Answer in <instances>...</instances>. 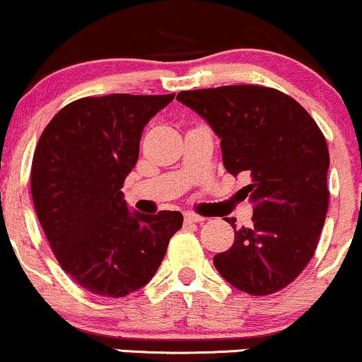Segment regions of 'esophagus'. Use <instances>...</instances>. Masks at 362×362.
<instances>
[{
    "label": "esophagus",
    "instance_id": "esophagus-1",
    "mask_svg": "<svg viewBox=\"0 0 362 362\" xmlns=\"http://www.w3.org/2000/svg\"><path fill=\"white\" fill-rule=\"evenodd\" d=\"M185 223H202L204 221V218H202V216H199V214H195V213H185Z\"/></svg>",
    "mask_w": 362,
    "mask_h": 362
}]
</instances>
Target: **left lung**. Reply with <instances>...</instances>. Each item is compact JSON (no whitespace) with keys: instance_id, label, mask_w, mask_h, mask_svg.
Instances as JSON below:
<instances>
[{"instance_id":"obj_1","label":"left lung","mask_w":362,"mask_h":362,"mask_svg":"<svg viewBox=\"0 0 362 362\" xmlns=\"http://www.w3.org/2000/svg\"><path fill=\"white\" fill-rule=\"evenodd\" d=\"M177 100L221 139L224 168L250 178L242 190L253 202V224L235 230L214 267L252 296L286 288L308 265L325 223L330 156L322 131L296 100L265 86L180 91Z\"/></svg>"}]
</instances>
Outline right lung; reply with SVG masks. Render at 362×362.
Masks as SVG:
<instances>
[{"label": "right lung", "mask_w": 362, "mask_h": 362, "mask_svg": "<svg viewBox=\"0 0 362 362\" xmlns=\"http://www.w3.org/2000/svg\"><path fill=\"white\" fill-rule=\"evenodd\" d=\"M173 97L80 98L40 136L30 175L37 218L62 271L90 293L122 298L146 286L184 223L178 211H129L120 190L144 126Z\"/></svg>", "instance_id": "obj_1"}]
</instances>
